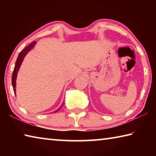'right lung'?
Here are the masks:
<instances>
[{
    "label": "right lung",
    "mask_w": 156,
    "mask_h": 156,
    "mask_svg": "<svg viewBox=\"0 0 156 156\" xmlns=\"http://www.w3.org/2000/svg\"><path fill=\"white\" fill-rule=\"evenodd\" d=\"M36 43H37L36 41H33L30 44H29L27 47H26L24 49H23L22 51H21V52L19 54V55H18L16 61L14 69V72H13L12 78V86H13V89H14V91L15 94H16V82L18 72V71H19L20 65H21V64H22L23 60H24V58H25V56L27 54V53L29 51H31V50L34 47H35V44H36ZM63 104H64V103H62V105H61V106H60L59 109H57L56 112H58V111L60 109V108H61V107L62 106Z\"/></svg>",
    "instance_id": "add662e5"
}]
</instances>
